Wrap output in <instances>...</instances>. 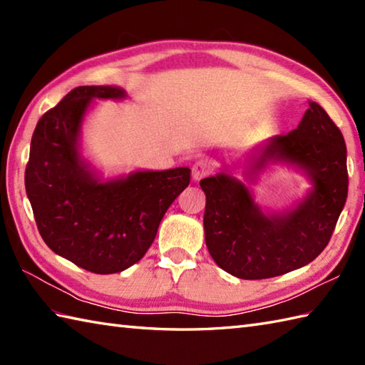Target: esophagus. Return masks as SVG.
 I'll return each instance as SVG.
<instances>
[{
	"label": "esophagus",
	"instance_id": "esophagus-1",
	"mask_svg": "<svg viewBox=\"0 0 365 365\" xmlns=\"http://www.w3.org/2000/svg\"><path fill=\"white\" fill-rule=\"evenodd\" d=\"M208 170H210V166L207 165V161L199 160V161L195 163V165H192L191 175H192V178H195L196 182H199V180H202V178L208 174Z\"/></svg>",
	"mask_w": 365,
	"mask_h": 365
}]
</instances>
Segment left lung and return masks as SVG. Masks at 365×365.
Returning a JSON list of instances; mask_svg holds the SVG:
<instances>
[{
	"mask_svg": "<svg viewBox=\"0 0 365 365\" xmlns=\"http://www.w3.org/2000/svg\"><path fill=\"white\" fill-rule=\"evenodd\" d=\"M269 163L304 170L312 190L285 213H263L245 183L226 173L200 180L205 243L216 265L240 279H268L307 265L328 246L348 195L346 145L323 108L309 102L298 128L250 157L247 178Z\"/></svg>",
	"mask_w": 365,
	"mask_h": 365,
	"instance_id": "1",
	"label": "left lung"
}]
</instances>
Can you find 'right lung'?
<instances>
[{
  "label": "right lung",
  "instance_id": "1",
  "mask_svg": "<svg viewBox=\"0 0 365 365\" xmlns=\"http://www.w3.org/2000/svg\"><path fill=\"white\" fill-rule=\"evenodd\" d=\"M118 86H80L38 119L25 170L38 234L53 252L91 273H120L143 259L191 170H136L102 182L80 157L81 123L94 98H125Z\"/></svg>",
  "mask_w": 365,
  "mask_h": 365
}]
</instances>
